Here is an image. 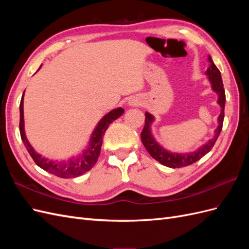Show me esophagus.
Instances as JSON below:
<instances>
[{
	"mask_svg": "<svg viewBox=\"0 0 249 249\" xmlns=\"http://www.w3.org/2000/svg\"><path fill=\"white\" fill-rule=\"evenodd\" d=\"M133 105H135V104H133Z\"/></svg>",
	"mask_w": 249,
	"mask_h": 249,
	"instance_id": "34e87169",
	"label": "esophagus"
}]
</instances>
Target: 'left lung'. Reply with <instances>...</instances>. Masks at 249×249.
<instances>
[{
	"label": "left lung",
	"mask_w": 249,
	"mask_h": 249,
	"mask_svg": "<svg viewBox=\"0 0 249 249\" xmlns=\"http://www.w3.org/2000/svg\"><path fill=\"white\" fill-rule=\"evenodd\" d=\"M208 61L210 62V66L208 67L206 74L208 76L211 85H212V89L218 94L217 103L219 104V106L221 107V112L219 116H218V126L215 130L213 138H211L207 143L201 145L198 149L195 150V152L185 153V154L171 153L169 150H166L164 147H162L154 138L152 130H150V125H152L155 118L152 114H149L148 112H145V124L141 132L142 143L146 148L147 152L149 153V155L152 156L155 160L160 162L161 164L165 165V166L167 167L180 168V167L188 166V165H191L196 161H198L200 158L207 155L210 150L212 149L218 136H219V134L222 130L223 118H224V106H225V92L223 88V83H222L220 71L214 64L213 60L210 55L208 57Z\"/></svg>",
	"instance_id": "left-lung-1"
}]
</instances>
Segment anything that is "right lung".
Masks as SVG:
<instances>
[{
  "label": "right lung",
  "mask_w": 249,
  "mask_h": 249,
  "mask_svg": "<svg viewBox=\"0 0 249 249\" xmlns=\"http://www.w3.org/2000/svg\"><path fill=\"white\" fill-rule=\"evenodd\" d=\"M124 110L123 108H116L110 111L108 114L105 115L95 126L87 148L84 149V152L81 155H79L76 158H71V159L67 161H54L49 160L47 158L42 157L41 155L37 154L26 137L24 129V94H22L19 105L20 137L28 150V153L32 157V159L34 160L37 166H39L43 170L52 173V175L62 178H77L82 176L83 173L89 171L94 166V164L97 161V158H99L101 153L103 136L105 135V132L108 129L109 124L112 122H114V120L117 119L119 116H122L124 114Z\"/></svg>",
  "instance_id": "add662e5"
}]
</instances>
